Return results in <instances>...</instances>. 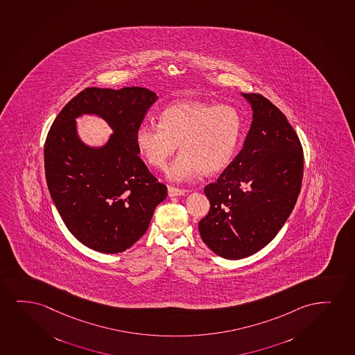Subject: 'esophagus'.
Segmentation results:
<instances>
[{
	"mask_svg": "<svg viewBox=\"0 0 355 355\" xmlns=\"http://www.w3.org/2000/svg\"><path fill=\"white\" fill-rule=\"evenodd\" d=\"M185 193H188V191H187V190L178 189V188H173V187H168V189H167V193H168L170 198L182 196V195H184Z\"/></svg>",
	"mask_w": 355,
	"mask_h": 355,
	"instance_id": "34e87169",
	"label": "esophagus"
}]
</instances>
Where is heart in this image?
I'll return each mask as SVG.
<instances>
[{"instance_id":"b5f03b06","label":"heart","mask_w":355,"mask_h":355,"mask_svg":"<svg viewBox=\"0 0 355 355\" xmlns=\"http://www.w3.org/2000/svg\"><path fill=\"white\" fill-rule=\"evenodd\" d=\"M242 134L240 112L227 105L175 102L159 115L157 125H141L136 146L150 165L164 168L180 144V154L167 170L172 182H188L201 172L216 173L229 166Z\"/></svg>"}]
</instances>
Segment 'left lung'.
Segmentation results:
<instances>
[{"label":"left lung","mask_w":355,"mask_h":355,"mask_svg":"<svg viewBox=\"0 0 355 355\" xmlns=\"http://www.w3.org/2000/svg\"><path fill=\"white\" fill-rule=\"evenodd\" d=\"M241 95L253 121L239 155L205 188L211 208L198 223L208 248L229 260L253 255L276 237L304 177L302 147L286 115L263 95Z\"/></svg>","instance_id":"left-lung-1"}]
</instances>
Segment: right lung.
Wrapping results in <instances>:
<instances>
[{
  "label": "right lung",
  "mask_w": 355,
  "mask_h": 355,
  "mask_svg": "<svg viewBox=\"0 0 355 355\" xmlns=\"http://www.w3.org/2000/svg\"><path fill=\"white\" fill-rule=\"evenodd\" d=\"M155 92L139 87L87 88L62 108L44 146L51 200L77 240L100 253H121L142 237L153 213L167 195L139 157L136 131ZM105 119L107 142L94 148L78 134L83 114Z\"/></svg>",
  "instance_id": "1"
}]
</instances>
